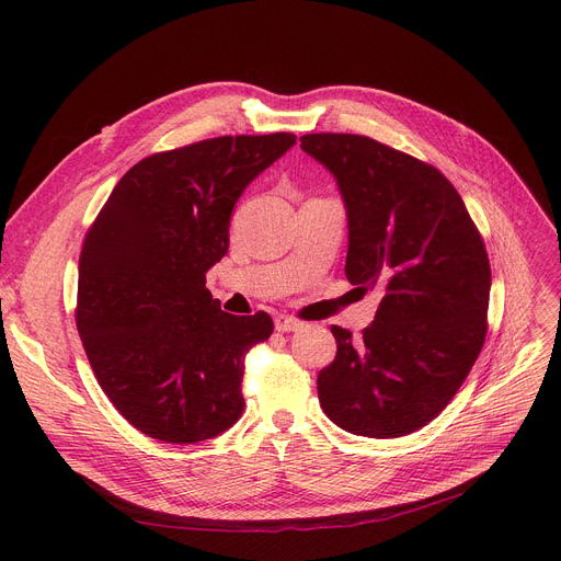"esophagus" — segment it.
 <instances>
[{
    "instance_id": "1",
    "label": "esophagus",
    "mask_w": 561,
    "mask_h": 561,
    "mask_svg": "<svg viewBox=\"0 0 561 561\" xmlns=\"http://www.w3.org/2000/svg\"><path fill=\"white\" fill-rule=\"evenodd\" d=\"M302 328H305V322L298 320V318H293V316H277V318H275V330L282 332V334H286V332H298V330H302Z\"/></svg>"
}]
</instances>
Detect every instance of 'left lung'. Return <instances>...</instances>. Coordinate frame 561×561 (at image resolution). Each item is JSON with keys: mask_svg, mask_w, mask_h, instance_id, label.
<instances>
[{"mask_svg": "<svg viewBox=\"0 0 561 561\" xmlns=\"http://www.w3.org/2000/svg\"><path fill=\"white\" fill-rule=\"evenodd\" d=\"M300 147L339 184L350 284L381 293L362 341L332 328L336 357L318 373L320 407L352 434H411L446 409L484 345L482 236L430 163L357 134H307Z\"/></svg>", "mask_w": 561, "mask_h": 561, "instance_id": "8db88e82", "label": "left lung"}]
</instances>
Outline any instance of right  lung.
Instances as JSON below:
<instances>
[{"instance_id": "obj_1", "label": "right lung", "mask_w": 561, "mask_h": 561, "mask_svg": "<svg viewBox=\"0 0 561 561\" xmlns=\"http://www.w3.org/2000/svg\"><path fill=\"white\" fill-rule=\"evenodd\" d=\"M293 145L220 136L147 157L88 229L77 330L102 391L142 434L197 444L241 419L245 355L273 320L225 313L206 271L227 254L233 204Z\"/></svg>"}]
</instances>
